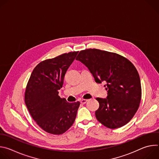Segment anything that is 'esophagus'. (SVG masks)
<instances>
[{"mask_svg":"<svg viewBox=\"0 0 159 159\" xmlns=\"http://www.w3.org/2000/svg\"><path fill=\"white\" fill-rule=\"evenodd\" d=\"M87 101V99H82V100H80V103L82 104H85Z\"/></svg>","mask_w":159,"mask_h":159,"instance_id":"1","label":"esophagus"}]
</instances>
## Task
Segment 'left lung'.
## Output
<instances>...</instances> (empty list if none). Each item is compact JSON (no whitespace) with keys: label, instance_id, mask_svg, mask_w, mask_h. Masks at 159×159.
<instances>
[{"label":"left lung","instance_id":"1","mask_svg":"<svg viewBox=\"0 0 159 159\" xmlns=\"http://www.w3.org/2000/svg\"><path fill=\"white\" fill-rule=\"evenodd\" d=\"M76 60L88 68L97 83H106L107 99L96 98L99 103L95 112L97 120L111 129L127 124L142 98L140 79L134 65L119 54L96 48L81 50Z\"/></svg>","mask_w":159,"mask_h":159}]
</instances>
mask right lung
Instances as JSON below:
<instances>
[{
	"mask_svg": "<svg viewBox=\"0 0 159 159\" xmlns=\"http://www.w3.org/2000/svg\"><path fill=\"white\" fill-rule=\"evenodd\" d=\"M78 52L65 53L41 61L28 82L25 104L33 119L47 133L61 134L75 121L80 102H68L58 96V90Z\"/></svg>",
	"mask_w": 159,
	"mask_h": 159,
	"instance_id": "add662e5",
	"label": "right lung"
}]
</instances>
